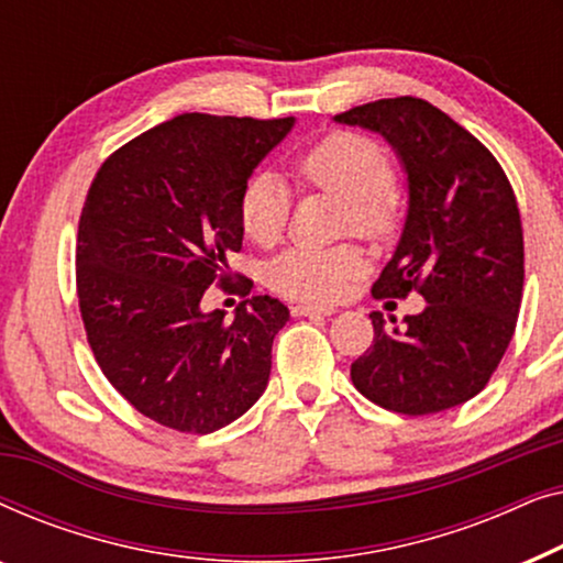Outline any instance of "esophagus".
Masks as SVG:
<instances>
[{
    "label": "esophagus",
    "instance_id": "obj_1",
    "mask_svg": "<svg viewBox=\"0 0 563 563\" xmlns=\"http://www.w3.org/2000/svg\"><path fill=\"white\" fill-rule=\"evenodd\" d=\"M291 314L295 318H328V314H335V307H318V305H295L291 307Z\"/></svg>",
    "mask_w": 563,
    "mask_h": 563
}]
</instances>
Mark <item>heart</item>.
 I'll return each mask as SVG.
<instances>
[{"mask_svg":"<svg viewBox=\"0 0 563 563\" xmlns=\"http://www.w3.org/2000/svg\"><path fill=\"white\" fill-rule=\"evenodd\" d=\"M297 174L314 189L349 202L343 228L361 238H384L395 225L391 189L395 166L379 143L361 133H333L297 161ZM289 187L282 176H251L241 195L243 230L261 245L282 238L289 214ZM364 272V258L351 245L341 249H289L268 264V287L284 297L328 305L345 295Z\"/></svg>","mask_w":563,"mask_h":563,"instance_id":"obj_1","label":"heart"}]
</instances>
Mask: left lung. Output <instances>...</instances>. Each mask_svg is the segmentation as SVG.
<instances>
[{"label": "left lung", "instance_id": "1", "mask_svg": "<svg viewBox=\"0 0 563 563\" xmlns=\"http://www.w3.org/2000/svg\"><path fill=\"white\" fill-rule=\"evenodd\" d=\"M382 135L407 176V214L372 295L426 299L405 328L372 312L374 343L351 364L366 399L402 415L479 395L512 341L522 299V228L503 166L426 99L397 97L333 118ZM395 322V318H389Z\"/></svg>", "mask_w": 563, "mask_h": 563}]
</instances>
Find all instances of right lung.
<instances>
[{"label": "right lung", "instance_id": "right-lung-1", "mask_svg": "<svg viewBox=\"0 0 563 563\" xmlns=\"http://www.w3.org/2000/svg\"><path fill=\"white\" fill-rule=\"evenodd\" d=\"M291 128L187 112L114 151L91 181L76 241L81 320L102 374L161 426L212 433L264 395L289 310L256 295L225 320L202 297L233 279L243 187Z\"/></svg>", "mask_w": 563, "mask_h": 563}]
</instances>
